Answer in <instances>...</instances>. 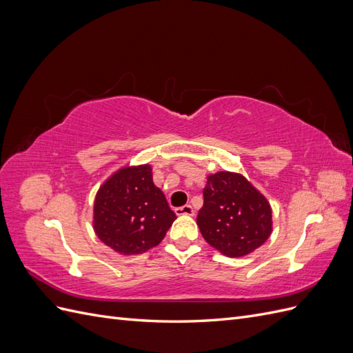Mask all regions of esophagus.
Returning a JSON list of instances; mask_svg holds the SVG:
<instances>
[{
    "label": "esophagus",
    "instance_id": "obj_1",
    "mask_svg": "<svg viewBox=\"0 0 353 353\" xmlns=\"http://www.w3.org/2000/svg\"><path fill=\"white\" fill-rule=\"evenodd\" d=\"M175 213H176V215H188V216H193L196 212H194L193 206H190V205H185V206H181V208H176V209H175Z\"/></svg>",
    "mask_w": 353,
    "mask_h": 353
}]
</instances>
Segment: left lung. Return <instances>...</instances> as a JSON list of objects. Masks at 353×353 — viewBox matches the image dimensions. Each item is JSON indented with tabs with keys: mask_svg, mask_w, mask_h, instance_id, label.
<instances>
[{
	"mask_svg": "<svg viewBox=\"0 0 353 353\" xmlns=\"http://www.w3.org/2000/svg\"><path fill=\"white\" fill-rule=\"evenodd\" d=\"M203 197L197 225L213 249L228 258H241L270 239V201L241 174L221 170L209 175Z\"/></svg>",
	"mask_w": 353,
	"mask_h": 353,
	"instance_id": "8db88e82",
	"label": "left lung"
}]
</instances>
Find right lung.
<instances>
[{"mask_svg":"<svg viewBox=\"0 0 353 353\" xmlns=\"http://www.w3.org/2000/svg\"><path fill=\"white\" fill-rule=\"evenodd\" d=\"M176 219L150 165L121 168L97 191L94 231L121 254H141L157 245Z\"/></svg>","mask_w":353,"mask_h":353,"instance_id":"1","label":"right lung"}]
</instances>
